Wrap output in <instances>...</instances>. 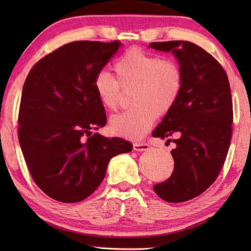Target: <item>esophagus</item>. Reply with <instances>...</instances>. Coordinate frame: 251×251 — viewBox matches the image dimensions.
Wrapping results in <instances>:
<instances>
[{
  "label": "esophagus",
  "instance_id": "1",
  "mask_svg": "<svg viewBox=\"0 0 251 251\" xmlns=\"http://www.w3.org/2000/svg\"><path fill=\"white\" fill-rule=\"evenodd\" d=\"M151 149V145L146 142H136L133 143V150L138 151V152H142V151H147Z\"/></svg>",
  "mask_w": 251,
  "mask_h": 251
}]
</instances>
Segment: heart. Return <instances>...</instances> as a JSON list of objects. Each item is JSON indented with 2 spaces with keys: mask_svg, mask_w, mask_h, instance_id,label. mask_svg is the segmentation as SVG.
I'll use <instances>...</instances> for the list:
<instances>
[{
  "mask_svg": "<svg viewBox=\"0 0 251 251\" xmlns=\"http://www.w3.org/2000/svg\"><path fill=\"white\" fill-rule=\"evenodd\" d=\"M113 71L116 79L106 71L96 74V95L105 108L116 111L123 91L132 90V107L113 116L111 128L126 138H142L157 116L167 115L177 104L183 91V70L176 60L131 48L114 61Z\"/></svg>",
  "mask_w": 251,
  "mask_h": 251,
  "instance_id": "b5f03b06",
  "label": "heart"
}]
</instances>
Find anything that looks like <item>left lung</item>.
Listing matches in <instances>:
<instances>
[{
    "mask_svg": "<svg viewBox=\"0 0 251 251\" xmlns=\"http://www.w3.org/2000/svg\"><path fill=\"white\" fill-rule=\"evenodd\" d=\"M150 47L173 51L184 73L177 104L152 133L162 139L179 135L171 151L173 174L153 190L167 202H185L203 193L225 162L232 138L231 88L222 65L197 44L168 41Z\"/></svg>",
    "mask_w": 251,
    "mask_h": 251,
    "instance_id": "1",
    "label": "left lung"
}]
</instances>
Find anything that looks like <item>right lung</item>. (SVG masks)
<instances>
[{
	"mask_svg": "<svg viewBox=\"0 0 251 251\" xmlns=\"http://www.w3.org/2000/svg\"><path fill=\"white\" fill-rule=\"evenodd\" d=\"M120 41H76L40 59L24 83L18 138L35 184L53 200L83 201L104 179L109 160L132 150L128 140L92 133L107 122L94 78Z\"/></svg>",
	"mask_w": 251,
	"mask_h": 251,
	"instance_id": "add662e5",
	"label": "right lung"
}]
</instances>
